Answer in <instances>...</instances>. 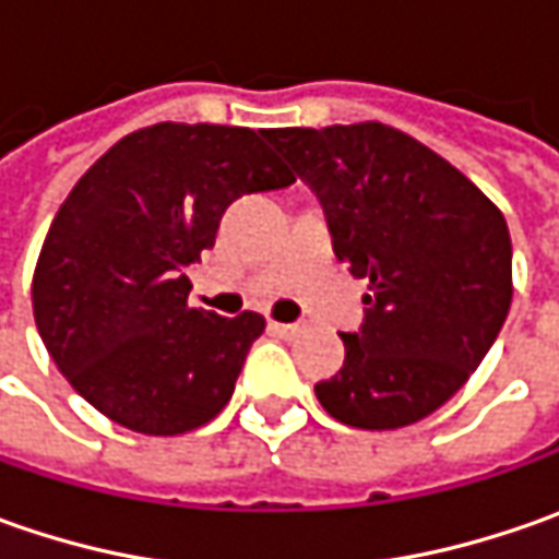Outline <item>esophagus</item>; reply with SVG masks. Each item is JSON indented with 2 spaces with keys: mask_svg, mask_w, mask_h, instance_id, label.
<instances>
[{
  "mask_svg": "<svg viewBox=\"0 0 559 559\" xmlns=\"http://www.w3.org/2000/svg\"><path fill=\"white\" fill-rule=\"evenodd\" d=\"M270 330L276 335H283V338H292V335L301 333V326L298 323H270Z\"/></svg>",
  "mask_w": 559,
  "mask_h": 559,
  "instance_id": "1",
  "label": "esophagus"
}]
</instances>
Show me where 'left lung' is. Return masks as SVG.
Instances as JSON below:
<instances>
[{
    "mask_svg": "<svg viewBox=\"0 0 559 559\" xmlns=\"http://www.w3.org/2000/svg\"><path fill=\"white\" fill-rule=\"evenodd\" d=\"M267 140L311 186L335 258L370 280L360 330L342 333V370L313 385L323 411L357 429L429 417L504 326V214L432 148L376 120L283 127Z\"/></svg>",
    "mask_w": 559,
    "mask_h": 559,
    "instance_id": "8db88e82",
    "label": "left lung"
}]
</instances>
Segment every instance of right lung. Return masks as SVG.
<instances>
[{"mask_svg": "<svg viewBox=\"0 0 559 559\" xmlns=\"http://www.w3.org/2000/svg\"><path fill=\"white\" fill-rule=\"evenodd\" d=\"M295 183L264 130L155 123L123 136L58 207L33 273L46 352L96 411L142 436H180L233 397L254 311L186 305V270L248 192Z\"/></svg>", "mask_w": 559, "mask_h": 559, "instance_id": "1", "label": "right lung"}]
</instances>
